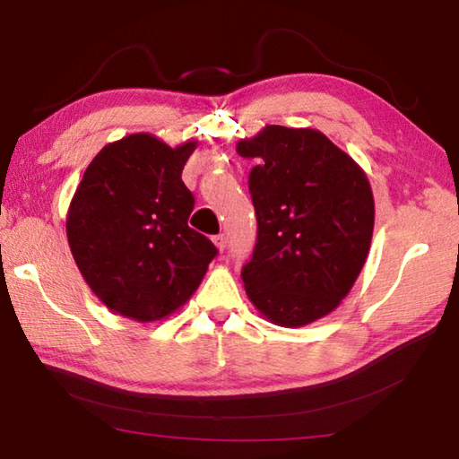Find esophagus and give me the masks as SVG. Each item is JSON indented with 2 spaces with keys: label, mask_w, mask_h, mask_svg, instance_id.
<instances>
[{
  "label": "esophagus",
  "mask_w": 459,
  "mask_h": 459,
  "mask_svg": "<svg viewBox=\"0 0 459 459\" xmlns=\"http://www.w3.org/2000/svg\"><path fill=\"white\" fill-rule=\"evenodd\" d=\"M212 240H214V245H216V248H219V251H224V248H227L229 240H227V237H224V235H216Z\"/></svg>",
  "instance_id": "34e87169"
}]
</instances>
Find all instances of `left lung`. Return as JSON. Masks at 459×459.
<instances>
[{"instance_id":"8db88e82","label":"left lung","mask_w":459,"mask_h":459,"mask_svg":"<svg viewBox=\"0 0 459 459\" xmlns=\"http://www.w3.org/2000/svg\"><path fill=\"white\" fill-rule=\"evenodd\" d=\"M257 243L240 271L248 299L277 325L328 316L367 261L375 198L367 174L322 131L267 126L240 139Z\"/></svg>"}]
</instances>
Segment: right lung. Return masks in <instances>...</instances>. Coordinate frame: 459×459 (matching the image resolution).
<instances>
[{"label": "right lung", "mask_w": 459, "mask_h": 459, "mask_svg": "<svg viewBox=\"0 0 459 459\" xmlns=\"http://www.w3.org/2000/svg\"><path fill=\"white\" fill-rule=\"evenodd\" d=\"M196 142L169 147L150 134L105 145L76 188L66 219L73 257L115 314L155 322L198 290L219 248L188 227L182 182Z\"/></svg>", "instance_id": "add662e5"}]
</instances>
